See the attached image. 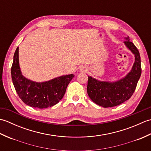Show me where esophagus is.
<instances>
[{"instance_id":"esophagus-1","label":"esophagus","mask_w":151,"mask_h":151,"mask_svg":"<svg viewBox=\"0 0 151 151\" xmlns=\"http://www.w3.org/2000/svg\"><path fill=\"white\" fill-rule=\"evenodd\" d=\"M87 68L86 67H81V71H84V72H86L87 71Z\"/></svg>"}]
</instances>
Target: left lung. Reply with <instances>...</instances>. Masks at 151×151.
Here are the masks:
<instances>
[{
    "mask_svg": "<svg viewBox=\"0 0 151 151\" xmlns=\"http://www.w3.org/2000/svg\"><path fill=\"white\" fill-rule=\"evenodd\" d=\"M124 43L135 56V62L130 71L119 81L110 82L100 81L88 76L87 91L89 98L101 106L113 107L123 103L132 97L142 74L139 52L129 37Z\"/></svg>",
    "mask_w": 151,
    "mask_h": 151,
    "instance_id": "left-lung-1",
    "label": "left lung"
}]
</instances>
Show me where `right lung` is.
Instances as JSON below:
<instances>
[{
    "label": "right lung",
    "instance_id": "obj_1",
    "mask_svg": "<svg viewBox=\"0 0 151 151\" xmlns=\"http://www.w3.org/2000/svg\"><path fill=\"white\" fill-rule=\"evenodd\" d=\"M11 75L19 98L27 105L38 108L51 107L58 103L63 97L67 86L75 76L70 74L43 82L28 80L22 75L19 67V47L14 53Z\"/></svg>",
    "mask_w": 151,
    "mask_h": 151
}]
</instances>
